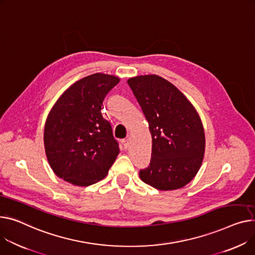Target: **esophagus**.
<instances>
[{"mask_svg":"<svg viewBox=\"0 0 255 255\" xmlns=\"http://www.w3.org/2000/svg\"><path fill=\"white\" fill-rule=\"evenodd\" d=\"M122 144H123V147L125 149H127L129 147V140L126 138V139H122Z\"/></svg>","mask_w":255,"mask_h":255,"instance_id":"esophagus-1","label":"esophagus"}]
</instances>
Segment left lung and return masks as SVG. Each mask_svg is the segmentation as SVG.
Here are the masks:
<instances>
[{
  "mask_svg": "<svg viewBox=\"0 0 255 255\" xmlns=\"http://www.w3.org/2000/svg\"><path fill=\"white\" fill-rule=\"evenodd\" d=\"M148 122L152 146L141 180L161 191L180 189L199 171L205 133L201 119L185 96L167 80L139 76L127 81Z\"/></svg>",
  "mask_w": 255,
  "mask_h": 255,
  "instance_id": "1",
  "label": "left lung"
}]
</instances>
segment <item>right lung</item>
Returning a JSON list of instances; mask_svg holds the SVG:
<instances>
[{
	"mask_svg": "<svg viewBox=\"0 0 255 255\" xmlns=\"http://www.w3.org/2000/svg\"><path fill=\"white\" fill-rule=\"evenodd\" d=\"M119 78L94 74L73 84L50 111L44 130L48 162L54 173L75 185L106 177L120 152L112 126L101 115Z\"/></svg>",
	"mask_w": 255,
	"mask_h": 255,
	"instance_id": "1",
	"label": "right lung"
}]
</instances>
